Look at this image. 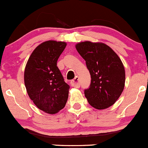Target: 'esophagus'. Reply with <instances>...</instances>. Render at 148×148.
I'll return each mask as SVG.
<instances>
[{"instance_id":"esophagus-1","label":"esophagus","mask_w":148,"mask_h":148,"mask_svg":"<svg viewBox=\"0 0 148 148\" xmlns=\"http://www.w3.org/2000/svg\"><path fill=\"white\" fill-rule=\"evenodd\" d=\"M71 85H72L73 87H76V88H79V87H80V82H79V77L76 76L73 80H71Z\"/></svg>"}]
</instances>
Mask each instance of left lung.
Wrapping results in <instances>:
<instances>
[{
    "instance_id": "1",
    "label": "left lung",
    "mask_w": 148,
    "mask_h": 148,
    "mask_svg": "<svg viewBox=\"0 0 148 148\" xmlns=\"http://www.w3.org/2000/svg\"><path fill=\"white\" fill-rule=\"evenodd\" d=\"M91 75V83L85 90L89 104L104 109L116 101L125 85V69L118 55L103 43L91 42L76 44Z\"/></svg>"
}]
</instances>
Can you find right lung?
<instances>
[{"label": "right lung", "mask_w": 148, "mask_h": 148, "mask_svg": "<svg viewBox=\"0 0 148 148\" xmlns=\"http://www.w3.org/2000/svg\"><path fill=\"white\" fill-rule=\"evenodd\" d=\"M66 43L47 41L39 44L28 59L25 85L29 98L43 112L56 114L64 108L70 86L65 82L57 61Z\"/></svg>", "instance_id": "obj_1"}]
</instances>
